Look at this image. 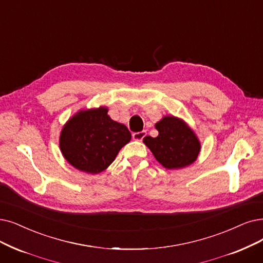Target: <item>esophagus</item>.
<instances>
[{
  "label": "esophagus",
  "mask_w": 263,
  "mask_h": 263,
  "mask_svg": "<svg viewBox=\"0 0 263 263\" xmlns=\"http://www.w3.org/2000/svg\"><path fill=\"white\" fill-rule=\"evenodd\" d=\"M146 135V132L145 130H142V132H138V133H134L133 134V139L134 140H137V141H141Z\"/></svg>",
  "instance_id": "esophagus-1"
}]
</instances>
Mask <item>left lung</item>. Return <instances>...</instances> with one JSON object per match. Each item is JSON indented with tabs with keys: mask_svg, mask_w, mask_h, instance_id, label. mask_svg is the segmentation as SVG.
<instances>
[{
	"mask_svg": "<svg viewBox=\"0 0 263 263\" xmlns=\"http://www.w3.org/2000/svg\"><path fill=\"white\" fill-rule=\"evenodd\" d=\"M155 128L159 136H146L143 142L165 168L179 170L196 161L201 143L185 122L168 115L155 124Z\"/></svg>",
	"mask_w": 263,
	"mask_h": 263,
	"instance_id": "left-lung-1",
	"label": "left lung"
}]
</instances>
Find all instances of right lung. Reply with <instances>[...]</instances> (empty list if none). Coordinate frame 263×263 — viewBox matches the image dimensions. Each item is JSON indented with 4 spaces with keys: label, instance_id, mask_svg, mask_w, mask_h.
Here are the masks:
<instances>
[{
    "label": "right lung",
    "instance_id": "add662e5",
    "mask_svg": "<svg viewBox=\"0 0 263 263\" xmlns=\"http://www.w3.org/2000/svg\"><path fill=\"white\" fill-rule=\"evenodd\" d=\"M130 139L128 128L113 121L108 108L100 107L73 115L61 130L59 146L65 159L77 170L99 174L107 170Z\"/></svg>",
    "mask_w": 263,
    "mask_h": 263
}]
</instances>
